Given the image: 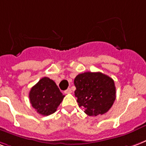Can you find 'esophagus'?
Returning a JSON list of instances; mask_svg holds the SVG:
<instances>
[{"label": "esophagus", "instance_id": "esophagus-1", "mask_svg": "<svg viewBox=\"0 0 146 146\" xmlns=\"http://www.w3.org/2000/svg\"><path fill=\"white\" fill-rule=\"evenodd\" d=\"M64 93L65 94H71V93H72V90H71L70 88H68L67 90H65Z\"/></svg>", "mask_w": 146, "mask_h": 146}]
</instances>
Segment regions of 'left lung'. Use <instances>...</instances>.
I'll list each match as a JSON object with an SVG mask.
<instances>
[{
    "mask_svg": "<svg viewBox=\"0 0 146 146\" xmlns=\"http://www.w3.org/2000/svg\"><path fill=\"white\" fill-rule=\"evenodd\" d=\"M74 85L79 107L89 116L105 114L116 98L114 80L100 72L78 74L74 79Z\"/></svg>",
    "mask_w": 146,
    "mask_h": 146,
    "instance_id": "left-lung-1",
    "label": "left lung"
}]
</instances>
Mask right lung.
Masks as SVG:
<instances>
[{
	"label": "right lung",
	"mask_w": 146,
	"mask_h": 146,
	"mask_svg": "<svg viewBox=\"0 0 146 146\" xmlns=\"http://www.w3.org/2000/svg\"><path fill=\"white\" fill-rule=\"evenodd\" d=\"M64 97L56 83L48 77L41 79L29 92L32 106L38 114L44 116L56 111Z\"/></svg>",
	"instance_id": "add662e5"
}]
</instances>
